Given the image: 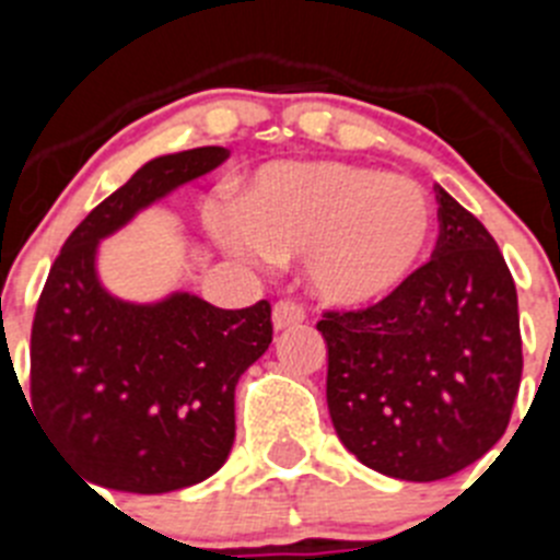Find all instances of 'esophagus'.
I'll return each instance as SVG.
<instances>
[{"mask_svg":"<svg viewBox=\"0 0 560 560\" xmlns=\"http://www.w3.org/2000/svg\"><path fill=\"white\" fill-rule=\"evenodd\" d=\"M271 323H275L277 330H289L296 328V325L305 323V308L294 300H280L271 311Z\"/></svg>","mask_w":560,"mask_h":560,"instance_id":"obj_1","label":"esophagus"}]
</instances>
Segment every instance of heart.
<instances>
[{
  "label": "heart",
  "instance_id": "obj_1",
  "mask_svg": "<svg viewBox=\"0 0 560 560\" xmlns=\"http://www.w3.org/2000/svg\"><path fill=\"white\" fill-rule=\"evenodd\" d=\"M432 230V199L409 176L308 160L257 171L221 235L235 252H260L269 260L305 255L319 300L361 308L407 283Z\"/></svg>",
  "mask_w": 560,
  "mask_h": 560
}]
</instances>
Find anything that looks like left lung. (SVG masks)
I'll return each mask as SVG.
<instances>
[{
    "mask_svg": "<svg viewBox=\"0 0 560 560\" xmlns=\"http://www.w3.org/2000/svg\"><path fill=\"white\" fill-rule=\"evenodd\" d=\"M438 190L432 260L375 305L325 311L328 409L350 454L434 482L491 452L522 384L511 269L491 232Z\"/></svg>",
    "mask_w": 560,
    "mask_h": 560,
    "instance_id": "left-lung-1",
    "label": "left lung"
}]
</instances>
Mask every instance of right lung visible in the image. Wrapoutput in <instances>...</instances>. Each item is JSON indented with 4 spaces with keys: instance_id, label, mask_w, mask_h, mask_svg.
<instances>
[{
    "instance_id": "obj_1",
    "label": "right lung",
    "mask_w": 560,
    "mask_h": 560,
    "mask_svg": "<svg viewBox=\"0 0 560 560\" xmlns=\"http://www.w3.org/2000/svg\"><path fill=\"white\" fill-rule=\"evenodd\" d=\"M230 156L207 145L156 156L61 246L30 334V407L83 479L167 493L212 477L235 440V384L271 345V305L224 311L171 294L133 305L97 280L101 237Z\"/></svg>"
}]
</instances>
